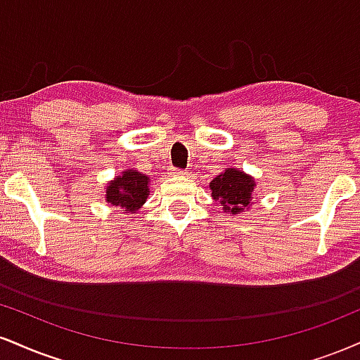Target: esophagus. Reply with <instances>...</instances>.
<instances>
[{
	"label": "esophagus",
	"instance_id": "34e87169",
	"mask_svg": "<svg viewBox=\"0 0 360 360\" xmlns=\"http://www.w3.org/2000/svg\"><path fill=\"white\" fill-rule=\"evenodd\" d=\"M169 174H171V176H174V177H184L186 174H188V172L183 171V169H176V167H171V169H169Z\"/></svg>",
	"mask_w": 360,
	"mask_h": 360
}]
</instances>
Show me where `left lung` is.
<instances>
[{
    "label": "left lung",
    "mask_w": 360,
    "mask_h": 360,
    "mask_svg": "<svg viewBox=\"0 0 360 360\" xmlns=\"http://www.w3.org/2000/svg\"><path fill=\"white\" fill-rule=\"evenodd\" d=\"M257 181L236 167H226L210 183L211 196L223 207V213L238 216L250 210L255 199Z\"/></svg>",
    "instance_id": "left-lung-1"
}]
</instances>
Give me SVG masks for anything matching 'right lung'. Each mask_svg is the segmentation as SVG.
I'll use <instances>...</instances> for the list:
<instances>
[{
	"label": "right lung",
	"mask_w": 360,
	"mask_h": 360,
	"mask_svg": "<svg viewBox=\"0 0 360 360\" xmlns=\"http://www.w3.org/2000/svg\"><path fill=\"white\" fill-rule=\"evenodd\" d=\"M149 176L134 169H125L105 186V202L124 213H137L149 196Z\"/></svg>",
	"instance_id": "1"
}]
</instances>
